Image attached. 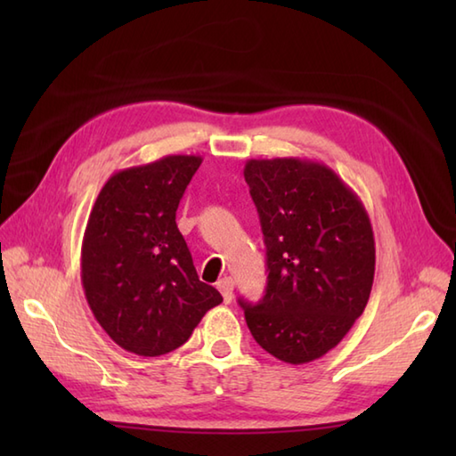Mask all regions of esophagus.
Returning a JSON list of instances; mask_svg holds the SVG:
<instances>
[{
    "instance_id": "34e87169",
    "label": "esophagus",
    "mask_w": 456,
    "mask_h": 456,
    "mask_svg": "<svg viewBox=\"0 0 456 456\" xmlns=\"http://www.w3.org/2000/svg\"><path fill=\"white\" fill-rule=\"evenodd\" d=\"M217 289L221 292L223 299H225V304H229L231 299H233V280L231 278H223L217 282Z\"/></svg>"
}]
</instances>
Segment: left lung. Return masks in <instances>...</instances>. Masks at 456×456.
<instances>
[{
    "label": "left lung",
    "instance_id": "obj_1",
    "mask_svg": "<svg viewBox=\"0 0 456 456\" xmlns=\"http://www.w3.org/2000/svg\"><path fill=\"white\" fill-rule=\"evenodd\" d=\"M245 180L263 227L268 284L258 304H239L266 353L289 364L312 362L341 343L370 297V219L325 164L253 159Z\"/></svg>",
    "mask_w": 456,
    "mask_h": 456
}]
</instances>
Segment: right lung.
<instances>
[{"label": "right lung", "mask_w": 456, "mask_h": 456, "mask_svg": "<svg viewBox=\"0 0 456 456\" xmlns=\"http://www.w3.org/2000/svg\"><path fill=\"white\" fill-rule=\"evenodd\" d=\"M201 157L170 154L115 172L95 200L82 240V286L98 323L139 356L188 341L223 302L200 282L176 225L178 203Z\"/></svg>", "instance_id": "right-lung-1"}]
</instances>
